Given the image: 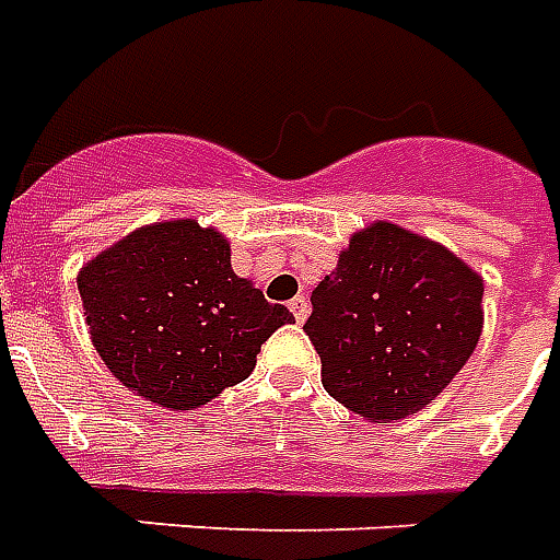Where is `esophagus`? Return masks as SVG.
<instances>
[{
  "label": "esophagus",
  "instance_id": "1",
  "mask_svg": "<svg viewBox=\"0 0 560 560\" xmlns=\"http://www.w3.org/2000/svg\"><path fill=\"white\" fill-rule=\"evenodd\" d=\"M289 310L295 315V322H304L306 315H310V301H306L304 295L292 298V301H289Z\"/></svg>",
  "mask_w": 560,
  "mask_h": 560
}]
</instances>
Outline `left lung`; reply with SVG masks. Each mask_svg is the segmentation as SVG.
Instances as JSON below:
<instances>
[{
    "label": "left lung",
    "mask_w": 560,
    "mask_h": 560,
    "mask_svg": "<svg viewBox=\"0 0 560 560\" xmlns=\"http://www.w3.org/2000/svg\"><path fill=\"white\" fill-rule=\"evenodd\" d=\"M485 283L443 245L395 224L351 238L315 285L304 334L339 405L389 422L431 405L472 357Z\"/></svg>",
    "instance_id": "obj_1"
}]
</instances>
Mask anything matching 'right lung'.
Wrapping results in <instances>:
<instances>
[{
  "label": "right lung",
  "mask_w": 560,
  "mask_h": 560,
  "mask_svg": "<svg viewBox=\"0 0 560 560\" xmlns=\"http://www.w3.org/2000/svg\"><path fill=\"white\" fill-rule=\"evenodd\" d=\"M79 295L112 375L171 410L242 384L283 304L233 275L230 245L195 221L141 226L82 268Z\"/></svg>",
  "instance_id": "add662e5"
}]
</instances>
